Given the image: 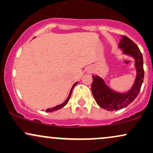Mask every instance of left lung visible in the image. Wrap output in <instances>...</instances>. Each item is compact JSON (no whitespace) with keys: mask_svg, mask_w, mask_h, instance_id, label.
Segmentation results:
<instances>
[{"mask_svg":"<svg viewBox=\"0 0 153 153\" xmlns=\"http://www.w3.org/2000/svg\"><path fill=\"white\" fill-rule=\"evenodd\" d=\"M122 37L119 44V48L122 49L125 54L134 57L137 69L136 79L130 90L127 93H117L111 90L99 76H92L91 91L95 101L100 107L111 111L125 108L136 99L141 89L144 79L143 58L140 49L127 36H122Z\"/></svg>","mask_w":153,"mask_h":153,"instance_id":"8db88e82","label":"left lung"}]
</instances>
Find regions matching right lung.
I'll use <instances>...</instances> for the list:
<instances>
[{
  "mask_svg": "<svg viewBox=\"0 0 153 153\" xmlns=\"http://www.w3.org/2000/svg\"><path fill=\"white\" fill-rule=\"evenodd\" d=\"M77 83H78V82H75V83L73 84V87H72L71 90V91H70L69 96H68V97L67 98L66 101H65V102H63L62 103H61V104H59V105H57V106H54V107H53V108H47V109L46 110V112H52V111H57V110H59V109H60L61 108H62V107H64L65 106V105L67 104V103H68V101H69V100H70V98H71V96L72 92H73V89L74 88V87L75 86V85H77Z\"/></svg>",
  "mask_w": 153,
  "mask_h": 153,
  "instance_id": "right-lung-1",
  "label": "right lung"
}]
</instances>
